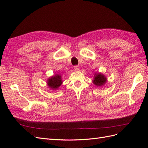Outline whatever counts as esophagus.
I'll list each match as a JSON object with an SVG mask.
<instances>
[{
    "label": "esophagus",
    "mask_w": 148,
    "mask_h": 148,
    "mask_svg": "<svg viewBox=\"0 0 148 148\" xmlns=\"http://www.w3.org/2000/svg\"><path fill=\"white\" fill-rule=\"evenodd\" d=\"M74 70L75 71H79V69H80V68H79V66H75L74 67Z\"/></svg>",
    "instance_id": "esophagus-1"
}]
</instances>
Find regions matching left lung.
I'll use <instances>...</instances> for the list:
<instances>
[{
  "label": "left lung",
  "mask_w": 148,
  "mask_h": 148,
  "mask_svg": "<svg viewBox=\"0 0 148 148\" xmlns=\"http://www.w3.org/2000/svg\"><path fill=\"white\" fill-rule=\"evenodd\" d=\"M106 81V79L104 77V75L103 74H101L99 73H97L95 74V77H94V79L93 80L94 84L96 86H103L104 84V83Z\"/></svg>",
  "instance_id": "obj_1"
}]
</instances>
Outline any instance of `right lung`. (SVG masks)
Listing matches in <instances>:
<instances>
[{
  "label": "right lung",
  "instance_id": "add662e5",
  "mask_svg": "<svg viewBox=\"0 0 148 148\" xmlns=\"http://www.w3.org/2000/svg\"><path fill=\"white\" fill-rule=\"evenodd\" d=\"M62 82L61 80V77L58 74L50 77L48 79L47 81L48 86L52 89H58L62 84Z\"/></svg>",
  "mask_w": 148,
  "mask_h": 148
}]
</instances>
